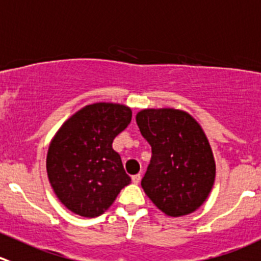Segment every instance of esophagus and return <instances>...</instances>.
Wrapping results in <instances>:
<instances>
[{
	"instance_id": "obj_1",
	"label": "esophagus",
	"mask_w": 261,
	"mask_h": 261,
	"mask_svg": "<svg viewBox=\"0 0 261 261\" xmlns=\"http://www.w3.org/2000/svg\"><path fill=\"white\" fill-rule=\"evenodd\" d=\"M131 179H133V182H134V184H136V185H138L139 184V182H140V179H141V176H140V174H134V176L133 177H131Z\"/></svg>"
}]
</instances>
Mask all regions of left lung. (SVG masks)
Masks as SVG:
<instances>
[{
  "mask_svg": "<svg viewBox=\"0 0 261 261\" xmlns=\"http://www.w3.org/2000/svg\"><path fill=\"white\" fill-rule=\"evenodd\" d=\"M136 122L151 146L150 163L141 179L145 194L169 217L196 211L208 198L216 177L203 128L189 113L171 108L141 111Z\"/></svg>",
  "mask_w": 261,
  "mask_h": 261,
  "instance_id": "left-lung-1",
  "label": "left lung"
}]
</instances>
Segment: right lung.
<instances>
[{"mask_svg":"<svg viewBox=\"0 0 261 261\" xmlns=\"http://www.w3.org/2000/svg\"><path fill=\"white\" fill-rule=\"evenodd\" d=\"M128 107L94 103L61 126L48 149L47 173L53 191L72 213L94 218L107 211L131 182L113 139L131 122Z\"/></svg>","mask_w":261,"mask_h":261,"instance_id":"right-lung-1","label":"right lung"}]
</instances>
